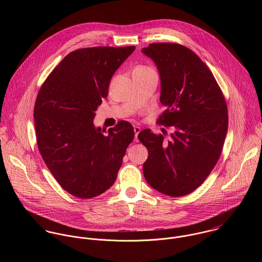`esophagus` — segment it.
<instances>
[{
  "label": "esophagus",
  "instance_id": "obj_1",
  "mask_svg": "<svg viewBox=\"0 0 262 262\" xmlns=\"http://www.w3.org/2000/svg\"><path fill=\"white\" fill-rule=\"evenodd\" d=\"M140 131H141L140 127H138V126L134 127V133H135V141H136V142L138 141V139H137V136H138V134L140 133Z\"/></svg>",
  "mask_w": 262,
  "mask_h": 262
}]
</instances>
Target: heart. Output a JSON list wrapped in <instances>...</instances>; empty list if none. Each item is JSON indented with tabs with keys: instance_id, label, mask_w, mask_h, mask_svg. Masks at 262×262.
I'll use <instances>...</instances> for the list:
<instances>
[{
	"instance_id": "obj_1",
	"label": "heart",
	"mask_w": 262,
	"mask_h": 262,
	"mask_svg": "<svg viewBox=\"0 0 262 262\" xmlns=\"http://www.w3.org/2000/svg\"><path fill=\"white\" fill-rule=\"evenodd\" d=\"M141 68H142V67H141Z\"/></svg>"
}]
</instances>
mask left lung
Returning a JSON list of instances; mask_svg holds the SVG:
<instances>
[{"instance_id":"1","label":"left lung","mask_w":262,"mask_h":262,"mask_svg":"<svg viewBox=\"0 0 262 262\" xmlns=\"http://www.w3.org/2000/svg\"><path fill=\"white\" fill-rule=\"evenodd\" d=\"M142 52L157 66L160 103L156 123L173 126L168 142L145 129L139 141L148 150L143 174L150 187L182 196L200 187L218 162L228 129L224 95L205 62L178 43H151Z\"/></svg>"}]
</instances>
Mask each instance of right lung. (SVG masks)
Segmentation results:
<instances>
[{"instance_id": "add662e5", "label": "right lung", "mask_w": 262, "mask_h": 262, "mask_svg": "<svg viewBox=\"0 0 262 262\" xmlns=\"http://www.w3.org/2000/svg\"><path fill=\"white\" fill-rule=\"evenodd\" d=\"M134 50L135 46L76 49L39 90L34 106L38 149L60 187L76 198H95L111 187L134 139L127 121H119L107 134L93 124L114 73Z\"/></svg>"}]
</instances>
